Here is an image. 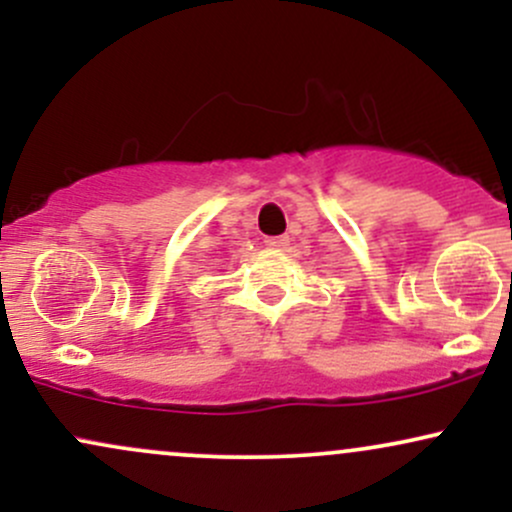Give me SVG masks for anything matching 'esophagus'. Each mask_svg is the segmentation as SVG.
<instances>
[{
  "label": "esophagus",
  "mask_w": 512,
  "mask_h": 512,
  "mask_svg": "<svg viewBox=\"0 0 512 512\" xmlns=\"http://www.w3.org/2000/svg\"><path fill=\"white\" fill-rule=\"evenodd\" d=\"M264 245H267V248H272V250H284L286 245H289V238H286V236L267 238V240H264Z\"/></svg>",
  "instance_id": "34e87169"
}]
</instances>
